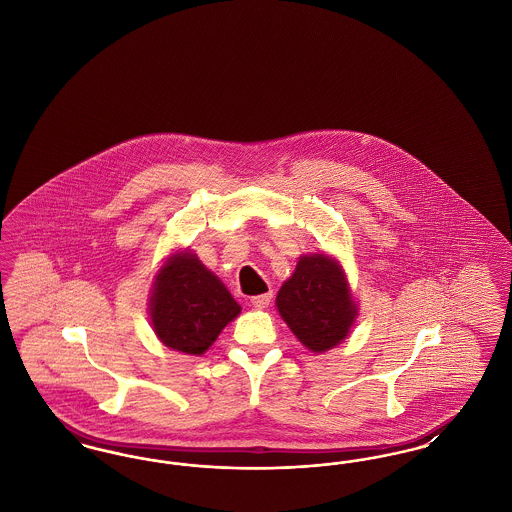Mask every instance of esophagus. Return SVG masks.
Masks as SVG:
<instances>
[{
	"instance_id": "1",
	"label": "esophagus",
	"mask_w": 512,
	"mask_h": 512,
	"mask_svg": "<svg viewBox=\"0 0 512 512\" xmlns=\"http://www.w3.org/2000/svg\"><path fill=\"white\" fill-rule=\"evenodd\" d=\"M270 299H272V293H261V295L251 297V303H253V307H257V309H267Z\"/></svg>"
}]
</instances>
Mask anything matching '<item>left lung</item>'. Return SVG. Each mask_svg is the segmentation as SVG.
I'll return each instance as SVG.
<instances>
[{"label":"left lung","mask_w":512,"mask_h":512,"mask_svg":"<svg viewBox=\"0 0 512 512\" xmlns=\"http://www.w3.org/2000/svg\"><path fill=\"white\" fill-rule=\"evenodd\" d=\"M280 317L313 353H324L349 336L359 315L340 263L326 253L301 255L276 295Z\"/></svg>","instance_id":"8db88e82"}]
</instances>
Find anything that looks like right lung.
Here are the masks:
<instances>
[{"label": "right lung", "instance_id": "add662e5", "mask_svg": "<svg viewBox=\"0 0 512 512\" xmlns=\"http://www.w3.org/2000/svg\"><path fill=\"white\" fill-rule=\"evenodd\" d=\"M240 311L232 293L190 249L172 253L159 268L149 297L153 332L184 355H203Z\"/></svg>", "mask_w": 512, "mask_h": 512}]
</instances>
